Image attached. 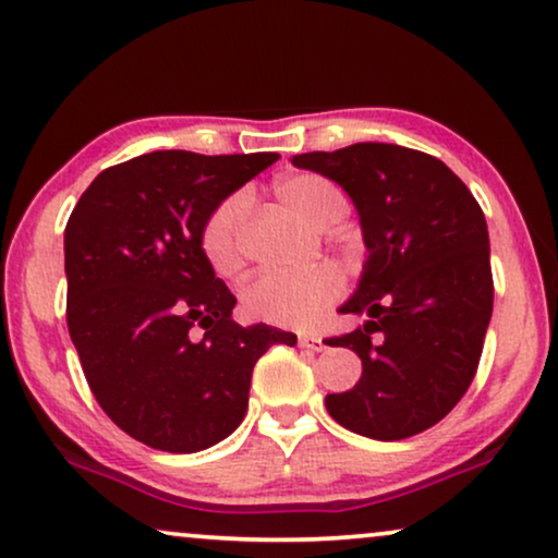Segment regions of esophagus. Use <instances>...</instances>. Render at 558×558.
<instances>
[{
	"label": "esophagus",
	"mask_w": 558,
	"mask_h": 558,
	"mask_svg": "<svg viewBox=\"0 0 558 558\" xmlns=\"http://www.w3.org/2000/svg\"><path fill=\"white\" fill-rule=\"evenodd\" d=\"M300 345H302V349L313 351V353L325 351V343H323L320 336H300Z\"/></svg>",
	"instance_id": "obj_1"
}]
</instances>
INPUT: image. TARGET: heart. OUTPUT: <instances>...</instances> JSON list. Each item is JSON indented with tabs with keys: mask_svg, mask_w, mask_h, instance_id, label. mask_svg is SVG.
I'll use <instances>...</instances> for the list:
<instances>
[{
	"mask_svg": "<svg viewBox=\"0 0 558 558\" xmlns=\"http://www.w3.org/2000/svg\"><path fill=\"white\" fill-rule=\"evenodd\" d=\"M277 197L289 213L317 230H328L345 217V197L336 184L317 173H294L277 184ZM243 197H230L209 215L202 230V253L220 277H233L243 266ZM343 294V274L336 266H317L307 274L281 277L258 274L243 287L245 313L256 320L307 328L325 307Z\"/></svg>",
	"mask_w": 558,
	"mask_h": 558,
	"instance_id": "obj_1",
	"label": "heart"
}]
</instances>
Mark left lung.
<instances>
[{
  "label": "left lung",
  "mask_w": 558,
  "mask_h": 558,
  "mask_svg": "<svg viewBox=\"0 0 558 558\" xmlns=\"http://www.w3.org/2000/svg\"><path fill=\"white\" fill-rule=\"evenodd\" d=\"M292 163L343 186L368 251L356 292L338 310L364 325L328 341L356 351L364 368L325 408L359 436H417L456 408L480 366L495 296L480 202L436 156L392 143Z\"/></svg>",
  "instance_id": "left-lung-1"
}]
</instances>
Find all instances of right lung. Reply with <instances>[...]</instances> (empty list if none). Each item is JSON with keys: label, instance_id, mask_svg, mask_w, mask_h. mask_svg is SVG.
I'll list each match as a JSON object with an SVG mask.
<instances>
[{"label": "right lung", "instance_id": "obj_1", "mask_svg": "<svg viewBox=\"0 0 558 558\" xmlns=\"http://www.w3.org/2000/svg\"><path fill=\"white\" fill-rule=\"evenodd\" d=\"M277 158L154 150L105 169L69 217V336L99 408L141 444H220L248 410L256 361L296 343L238 325L235 296L202 253L209 215Z\"/></svg>", "mask_w": 558, "mask_h": 558}]
</instances>
